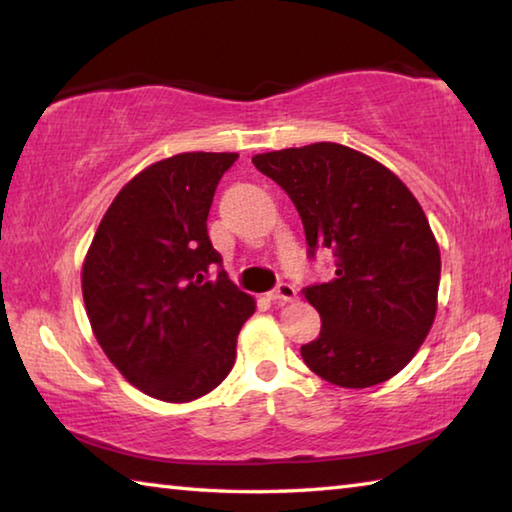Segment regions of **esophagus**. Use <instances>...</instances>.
<instances>
[{
    "label": "esophagus",
    "instance_id": "34e87169",
    "mask_svg": "<svg viewBox=\"0 0 512 512\" xmlns=\"http://www.w3.org/2000/svg\"><path fill=\"white\" fill-rule=\"evenodd\" d=\"M271 300L280 302V305H287V302L298 300V291H296V287H293V284L282 282V284H277V289L271 293Z\"/></svg>",
    "mask_w": 512,
    "mask_h": 512
}]
</instances>
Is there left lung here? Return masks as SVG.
Segmentation results:
<instances>
[{"instance_id": "1", "label": "left lung", "mask_w": 512, "mask_h": 512, "mask_svg": "<svg viewBox=\"0 0 512 512\" xmlns=\"http://www.w3.org/2000/svg\"><path fill=\"white\" fill-rule=\"evenodd\" d=\"M296 205L309 250L332 248L336 277L305 289L323 320L300 354L341 388L395 377L438 311L440 248L409 187L370 155L336 142L253 158Z\"/></svg>"}]
</instances>
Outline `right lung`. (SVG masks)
<instances>
[{
	"label": "right lung",
	"instance_id": "add662e5",
	"mask_svg": "<svg viewBox=\"0 0 512 512\" xmlns=\"http://www.w3.org/2000/svg\"><path fill=\"white\" fill-rule=\"evenodd\" d=\"M237 153H178L121 187L83 259L94 339L128 384L183 404L214 391L235 366L255 298L223 271L207 237L216 185Z\"/></svg>",
	"mask_w": 512,
	"mask_h": 512
}]
</instances>
